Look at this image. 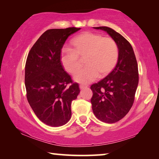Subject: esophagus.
<instances>
[{"label":"esophagus","mask_w":159,"mask_h":159,"mask_svg":"<svg viewBox=\"0 0 159 159\" xmlns=\"http://www.w3.org/2000/svg\"><path fill=\"white\" fill-rule=\"evenodd\" d=\"M88 87V85H80L79 88L80 89H84V88H86Z\"/></svg>","instance_id":"34e87169"}]
</instances>
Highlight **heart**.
<instances>
[{
	"label": "heart",
	"instance_id": "heart-1",
	"mask_svg": "<svg viewBox=\"0 0 159 159\" xmlns=\"http://www.w3.org/2000/svg\"><path fill=\"white\" fill-rule=\"evenodd\" d=\"M71 45L73 50H64L60 60L64 69L74 74L81 65L80 59L85 58L86 66L74 75L77 82L89 83L98 76H105L116 65L119 50L112 38L88 31L74 38Z\"/></svg>",
	"mask_w": 159,
	"mask_h": 159
}]
</instances>
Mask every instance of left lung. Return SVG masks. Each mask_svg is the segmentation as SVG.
Returning a JSON list of instances; mask_svg holds the SVG:
<instances>
[{
  "label": "left lung",
  "mask_w": 159,
  "mask_h": 159,
  "mask_svg": "<svg viewBox=\"0 0 159 159\" xmlns=\"http://www.w3.org/2000/svg\"><path fill=\"white\" fill-rule=\"evenodd\" d=\"M94 29L107 31L116 42L119 50L114 70L90 86L94 114L102 122L114 123L122 119L133 104L139 82L138 62L130 43L120 34L107 26Z\"/></svg>",
  "instance_id": "obj_1"
}]
</instances>
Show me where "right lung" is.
<instances>
[{
    "label": "right lung",
    "mask_w": 159,
    "mask_h": 159,
    "mask_svg": "<svg viewBox=\"0 0 159 159\" xmlns=\"http://www.w3.org/2000/svg\"><path fill=\"white\" fill-rule=\"evenodd\" d=\"M80 29L47 30L31 48L26 59L25 80L27 100L39 120L52 127L69 121L71 102L80 93L79 84L64 71L60 60L67 38Z\"/></svg>",
    "instance_id": "obj_1"
}]
</instances>
